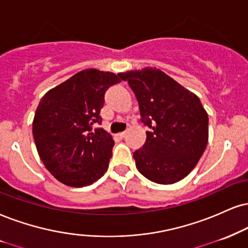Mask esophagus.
<instances>
[{
	"label": "esophagus",
	"instance_id": "esophagus-1",
	"mask_svg": "<svg viewBox=\"0 0 248 248\" xmlns=\"http://www.w3.org/2000/svg\"><path fill=\"white\" fill-rule=\"evenodd\" d=\"M125 134H126V132H125V131H124V132H119L118 133V137H121V138H124Z\"/></svg>",
	"mask_w": 248,
	"mask_h": 248
}]
</instances>
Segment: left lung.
I'll use <instances>...</instances> for the list:
<instances>
[{
  "mask_svg": "<svg viewBox=\"0 0 248 248\" xmlns=\"http://www.w3.org/2000/svg\"><path fill=\"white\" fill-rule=\"evenodd\" d=\"M139 103L146 132L142 148L133 153L142 176L169 185L194 169L208 143V114L200 99L156 68L118 73Z\"/></svg>",
  "mask_w": 248,
  "mask_h": 248,
  "instance_id": "1",
  "label": "left lung"
}]
</instances>
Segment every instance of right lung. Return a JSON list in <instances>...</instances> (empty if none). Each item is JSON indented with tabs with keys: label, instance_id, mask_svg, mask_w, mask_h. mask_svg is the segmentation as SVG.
Here are the masks:
<instances>
[{
	"label": "right lung",
	"instance_id": "1",
	"mask_svg": "<svg viewBox=\"0 0 248 248\" xmlns=\"http://www.w3.org/2000/svg\"><path fill=\"white\" fill-rule=\"evenodd\" d=\"M121 81L112 72L86 69L40 100L33 119L36 151L47 170L64 185L88 186L108 170L114 139L100 116L105 93Z\"/></svg>",
	"mask_w": 248,
	"mask_h": 248
}]
</instances>
